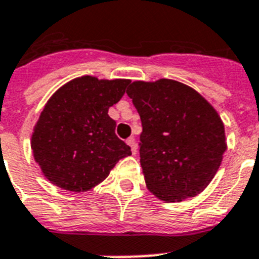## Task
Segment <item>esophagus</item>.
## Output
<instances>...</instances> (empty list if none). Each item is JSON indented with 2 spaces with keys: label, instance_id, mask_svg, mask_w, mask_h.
<instances>
[{
  "label": "esophagus",
  "instance_id": "esophagus-1",
  "mask_svg": "<svg viewBox=\"0 0 259 259\" xmlns=\"http://www.w3.org/2000/svg\"><path fill=\"white\" fill-rule=\"evenodd\" d=\"M126 144L130 146V150H132V153L136 154L137 153V144H136V140L133 137H130L126 140Z\"/></svg>",
  "mask_w": 259,
  "mask_h": 259
}]
</instances>
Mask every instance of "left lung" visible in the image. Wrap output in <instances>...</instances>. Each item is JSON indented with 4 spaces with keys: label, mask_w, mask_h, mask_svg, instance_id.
Returning a JSON list of instances; mask_svg holds the SVG:
<instances>
[{
    "label": "left lung",
    "mask_w": 259,
    "mask_h": 259,
    "mask_svg": "<svg viewBox=\"0 0 259 259\" xmlns=\"http://www.w3.org/2000/svg\"><path fill=\"white\" fill-rule=\"evenodd\" d=\"M126 94L141 118L140 162L148 189L166 203L203 192L227 149L217 110L172 79L137 80Z\"/></svg>",
    "instance_id": "8db88e82"
}]
</instances>
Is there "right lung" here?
Returning <instances> with one entry per match:
<instances>
[{"instance_id":"1","label":"right lung","mask_w":259,"mask_h":259,"mask_svg":"<svg viewBox=\"0 0 259 259\" xmlns=\"http://www.w3.org/2000/svg\"><path fill=\"white\" fill-rule=\"evenodd\" d=\"M130 80L82 76L66 83L44 106L30 148L42 175L59 188L86 192L109 176L130 146L115 136L109 109Z\"/></svg>"}]
</instances>
